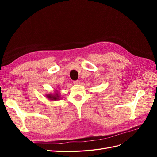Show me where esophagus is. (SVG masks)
<instances>
[{"instance_id": "obj_1", "label": "esophagus", "mask_w": 157, "mask_h": 157, "mask_svg": "<svg viewBox=\"0 0 157 157\" xmlns=\"http://www.w3.org/2000/svg\"><path fill=\"white\" fill-rule=\"evenodd\" d=\"M74 84H80V81L79 80H75V81L73 82Z\"/></svg>"}]
</instances>
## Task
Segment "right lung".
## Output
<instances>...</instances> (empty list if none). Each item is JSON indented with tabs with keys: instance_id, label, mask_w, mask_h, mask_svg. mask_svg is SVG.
I'll return each mask as SVG.
<instances>
[{
	"instance_id": "obj_1",
	"label": "right lung",
	"mask_w": 157,
	"mask_h": 157,
	"mask_svg": "<svg viewBox=\"0 0 157 157\" xmlns=\"http://www.w3.org/2000/svg\"><path fill=\"white\" fill-rule=\"evenodd\" d=\"M46 97L48 98L49 100L53 101H58L59 100L61 99L59 92L58 90H56L54 93H50V94H46Z\"/></svg>"
}]
</instances>
